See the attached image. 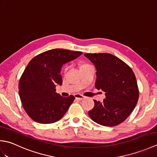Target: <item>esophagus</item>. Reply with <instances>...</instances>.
<instances>
[{"mask_svg":"<svg viewBox=\"0 0 157 157\" xmlns=\"http://www.w3.org/2000/svg\"><path fill=\"white\" fill-rule=\"evenodd\" d=\"M75 97L76 99L80 100V101H82V100L85 98V96H83L82 94H75Z\"/></svg>","mask_w":157,"mask_h":157,"instance_id":"34e87169","label":"esophagus"}]
</instances>
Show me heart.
I'll return each mask as SVG.
<instances>
[{
	"label": "heart",
	"mask_w": 157,
	"mask_h": 157,
	"mask_svg": "<svg viewBox=\"0 0 157 157\" xmlns=\"http://www.w3.org/2000/svg\"><path fill=\"white\" fill-rule=\"evenodd\" d=\"M86 65V64H82V65ZM82 65H81V66H82ZM66 69H67V68H66V69H65V70H66Z\"/></svg>",
	"instance_id": "b5f03b06"
}]
</instances>
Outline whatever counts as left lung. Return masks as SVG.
I'll return each mask as SVG.
<instances>
[{"label":"left lung","mask_w":157,"mask_h":157,"mask_svg":"<svg viewBox=\"0 0 157 157\" xmlns=\"http://www.w3.org/2000/svg\"><path fill=\"white\" fill-rule=\"evenodd\" d=\"M96 69L95 88L105 92L103 102L94 100L88 115L104 126H116L131 114L137 104L139 90L134 73L122 60L109 53L84 54Z\"/></svg>","instance_id":"1"}]
</instances>
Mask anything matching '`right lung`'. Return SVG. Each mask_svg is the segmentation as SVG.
Wrapping results in <instances>:
<instances>
[{
  "label": "right lung",
  "mask_w": 157,
  "mask_h": 157,
  "mask_svg": "<svg viewBox=\"0 0 157 157\" xmlns=\"http://www.w3.org/2000/svg\"><path fill=\"white\" fill-rule=\"evenodd\" d=\"M82 54L79 51L56 48L34 56L26 67L19 82V94L23 107L34 121L48 124L61 119L75 97H63L55 92L61 85L62 65Z\"/></svg>",
  "instance_id": "1"
}]
</instances>
